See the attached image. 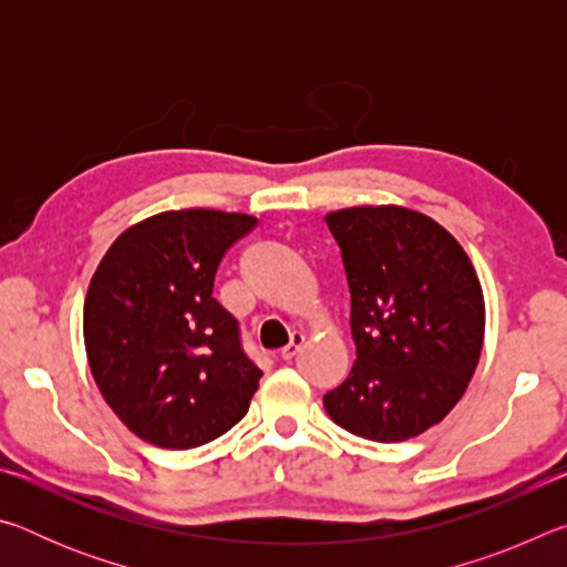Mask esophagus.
I'll return each mask as SVG.
<instances>
[{
	"label": "esophagus",
	"mask_w": 567,
	"mask_h": 567,
	"mask_svg": "<svg viewBox=\"0 0 567 567\" xmlns=\"http://www.w3.org/2000/svg\"><path fill=\"white\" fill-rule=\"evenodd\" d=\"M302 344H305V334L302 332H292V338H290V344H287V348L280 352V358L285 360V362H290L297 352L302 350Z\"/></svg>",
	"instance_id": "34e87169"
}]
</instances>
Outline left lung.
Returning a JSON list of instances; mask_svg holds the SVG:
<instances>
[{
	"mask_svg": "<svg viewBox=\"0 0 567 567\" xmlns=\"http://www.w3.org/2000/svg\"><path fill=\"white\" fill-rule=\"evenodd\" d=\"M350 290L354 360L324 410L348 433L402 443L457 405L477 368L485 300L443 225L398 205L324 215Z\"/></svg>",
	"mask_w": 567,
	"mask_h": 567,
	"instance_id": "obj_1",
	"label": "left lung"
}]
</instances>
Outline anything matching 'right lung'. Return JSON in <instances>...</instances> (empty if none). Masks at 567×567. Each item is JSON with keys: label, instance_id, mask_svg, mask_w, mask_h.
I'll list each match as a JSON object with an SVG mask.
<instances>
[{"label": "right lung", "instance_id": "add662e5", "mask_svg": "<svg viewBox=\"0 0 567 567\" xmlns=\"http://www.w3.org/2000/svg\"><path fill=\"white\" fill-rule=\"evenodd\" d=\"M257 217L172 209L114 239L84 300V348L102 398L134 435L189 450L247 415L262 370L213 297L217 267Z\"/></svg>", "mask_w": 567, "mask_h": 567}]
</instances>
